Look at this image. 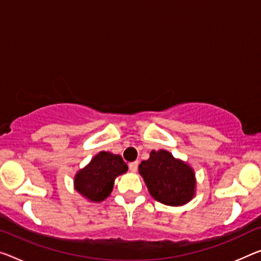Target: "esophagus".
Returning <instances> with one entry per match:
<instances>
[{
  "label": "esophagus",
  "mask_w": 261,
  "mask_h": 261,
  "mask_svg": "<svg viewBox=\"0 0 261 261\" xmlns=\"http://www.w3.org/2000/svg\"><path fill=\"white\" fill-rule=\"evenodd\" d=\"M138 166H139V162L135 161V162H130L129 164H128V167H129V170L135 172L136 170H138Z\"/></svg>",
  "instance_id": "esophagus-1"
}]
</instances>
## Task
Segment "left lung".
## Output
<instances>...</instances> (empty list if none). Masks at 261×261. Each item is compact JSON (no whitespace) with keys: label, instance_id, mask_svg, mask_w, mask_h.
<instances>
[{"label":"left lung","instance_id":"left-lung-1","mask_svg":"<svg viewBox=\"0 0 261 261\" xmlns=\"http://www.w3.org/2000/svg\"><path fill=\"white\" fill-rule=\"evenodd\" d=\"M139 172L150 195L166 205H183L194 197V171L169 151H151L150 158L139 166Z\"/></svg>","mask_w":261,"mask_h":261}]
</instances>
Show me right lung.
I'll return each mask as SVG.
<instances>
[{"label":"right lung","instance_id":"right-lung-1","mask_svg":"<svg viewBox=\"0 0 261 261\" xmlns=\"http://www.w3.org/2000/svg\"><path fill=\"white\" fill-rule=\"evenodd\" d=\"M127 169L121 156L101 151L75 175V190L92 202H101L112 192L115 177Z\"/></svg>","mask_w":261,"mask_h":261}]
</instances>
